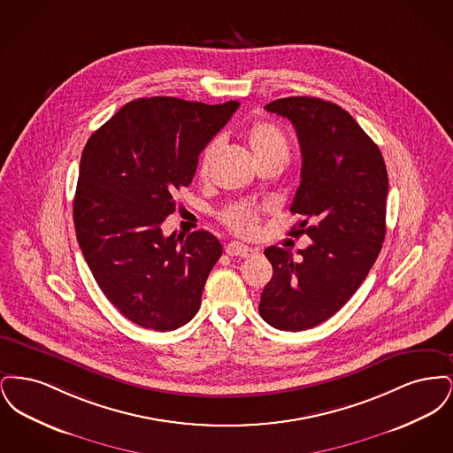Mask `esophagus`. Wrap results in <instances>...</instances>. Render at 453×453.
Masks as SVG:
<instances>
[{
    "instance_id": "obj_1",
    "label": "esophagus",
    "mask_w": 453,
    "mask_h": 453,
    "mask_svg": "<svg viewBox=\"0 0 453 453\" xmlns=\"http://www.w3.org/2000/svg\"><path fill=\"white\" fill-rule=\"evenodd\" d=\"M226 253H227L229 257L250 258L251 255H255V253H257V250H253V248H250V246H246V244H242V242L233 241V242H229V244L226 246Z\"/></svg>"
}]
</instances>
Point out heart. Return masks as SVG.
<instances>
[{
  "label": "heart",
  "mask_w": 453,
  "mask_h": 453,
  "mask_svg": "<svg viewBox=\"0 0 453 453\" xmlns=\"http://www.w3.org/2000/svg\"><path fill=\"white\" fill-rule=\"evenodd\" d=\"M251 152L255 154L257 161L270 156H287L288 144L287 137L279 126L268 120H257L253 122L246 134H244ZM219 151V139H212L203 146L198 156L196 172L200 176H207L212 166V161ZM222 222L241 236H253L258 229L259 211L251 203H234L220 212Z\"/></svg>",
  "instance_id": "1"
}]
</instances>
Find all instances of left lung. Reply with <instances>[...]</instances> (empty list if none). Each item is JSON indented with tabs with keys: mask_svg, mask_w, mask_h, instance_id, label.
Wrapping results in <instances>:
<instances>
[{
	"mask_svg": "<svg viewBox=\"0 0 453 453\" xmlns=\"http://www.w3.org/2000/svg\"><path fill=\"white\" fill-rule=\"evenodd\" d=\"M292 122L301 144V185L290 205L301 222L290 236L311 244L296 261L270 246L273 277L259 316L281 331H303L336 314L365 280L386 237L388 178L379 146L336 104L288 96L266 105Z\"/></svg>",
	"mask_w": 453,
	"mask_h": 453,
	"instance_id": "obj_1",
	"label": "left lung"
}]
</instances>
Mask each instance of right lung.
Here are the masks:
<instances>
[{"label":"right lung","instance_id":"1","mask_svg":"<svg viewBox=\"0 0 453 453\" xmlns=\"http://www.w3.org/2000/svg\"><path fill=\"white\" fill-rule=\"evenodd\" d=\"M237 107L139 98L88 139L73 205L76 237L102 292L137 326L173 331L198 312L222 244L209 231L165 236L161 224Z\"/></svg>","mask_w":453,"mask_h":453}]
</instances>
